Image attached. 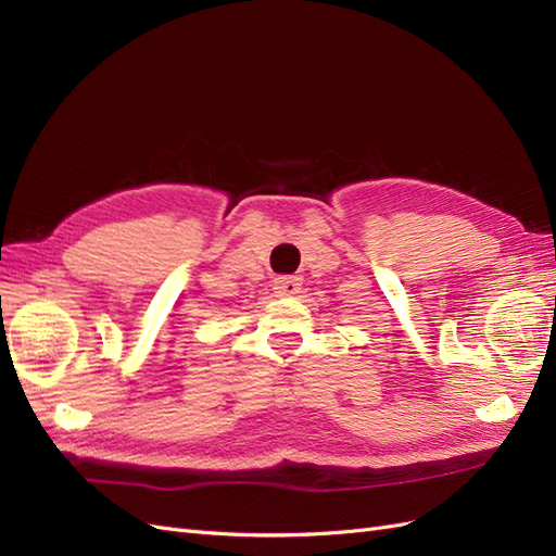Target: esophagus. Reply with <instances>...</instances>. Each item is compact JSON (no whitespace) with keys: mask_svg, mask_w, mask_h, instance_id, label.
<instances>
[{"mask_svg":"<svg viewBox=\"0 0 556 556\" xmlns=\"http://www.w3.org/2000/svg\"><path fill=\"white\" fill-rule=\"evenodd\" d=\"M301 290V278L296 276H278L274 280V292L278 296H294Z\"/></svg>","mask_w":556,"mask_h":556,"instance_id":"1","label":"esophagus"}]
</instances>
